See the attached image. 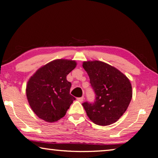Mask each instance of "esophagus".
<instances>
[{"instance_id": "esophagus-1", "label": "esophagus", "mask_w": 158, "mask_h": 158, "mask_svg": "<svg viewBox=\"0 0 158 158\" xmlns=\"http://www.w3.org/2000/svg\"><path fill=\"white\" fill-rule=\"evenodd\" d=\"M84 97H78V98H77V100H78V101H79V102H82L83 101H84Z\"/></svg>"}]
</instances>
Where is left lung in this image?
Listing matches in <instances>:
<instances>
[{"label":"left lung","mask_w":158,"mask_h":158,"mask_svg":"<svg viewBox=\"0 0 158 158\" xmlns=\"http://www.w3.org/2000/svg\"><path fill=\"white\" fill-rule=\"evenodd\" d=\"M83 68L95 93L93 103L82 104L88 117L97 125L113 124L125 113L131 101L130 81L117 68L102 61H84Z\"/></svg>","instance_id":"1"}]
</instances>
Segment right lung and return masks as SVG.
Listing matches in <instances>:
<instances>
[{"mask_svg": "<svg viewBox=\"0 0 158 158\" xmlns=\"http://www.w3.org/2000/svg\"><path fill=\"white\" fill-rule=\"evenodd\" d=\"M75 61L56 59L31 77L26 88L31 108L39 118L54 122L65 116L75 97L70 94L71 83L66 76L76 67Z\"/></svg>", "mask_w": 158, "mask_h": 158, "instance_id": "1", "label": "right lung"}]
</instances>
